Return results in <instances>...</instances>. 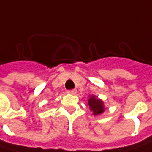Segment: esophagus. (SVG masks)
Listing matches in <instances>:
<instances>
[{"mask_svg":"<svg viewBox=\"0 0 152 152\" xmlns=\"http://www.w3.org/2000/svg\"><path fill=\"white\" fill-rule=\"evenodd\" d=\"M76 92H77L76 89H72V90H68L67 91V93H69V94H75Z\"/></svg>","mask_w":152,"mask_h":152,"instance_id":"1","label":"esophagus"}]
</instances>
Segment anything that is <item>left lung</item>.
Masks as SVG:
<instances>
[{
  "mask_svg": "<svg viewBox=\"0 0 152 152\" xmlns=\"http://www.w3.org/2000/svg\"><path fill=\"white\" fill-rule=\"evenodd\" d=\"M88 104L90 105V108L93 112L94 115H99V114L102 113L104 112V104L102 100L97 99L96 97L92 96L89 100H88Z\"/></svg>",
  "mask_w": 152,
  "mask_h": 152,
  "instance_id": "1",
  "label": "left lung"
}]
</instances>
